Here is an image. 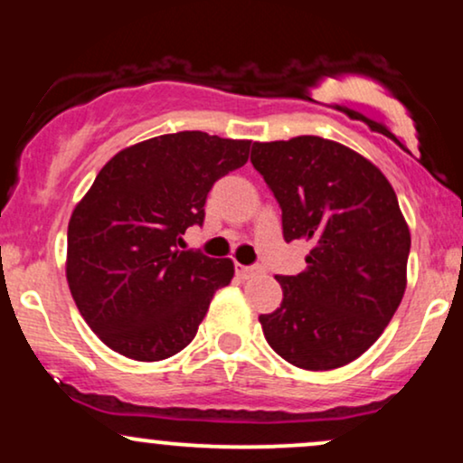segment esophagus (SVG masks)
I'll return each instance as SVG.
<instances>
[{
  "mask_svg": "<svg viewBox=\"0 0 463 463\" xmlns=\"http://www.w3.org/2000/svg\"><path fill=\"white\" fill-rule=\"evenodd\" d=\"M237 274L241 279H252V276L259 274V268H248V265H237Z\"/></svg>",
  "mask_w": 463,
  "mask_h": 463,
  "instance_id": "1",
  "label": "esophagus"
}]
</instances>
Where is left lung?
<instances>
[{"label":"left lung","mask_w":463,"mask_h":463,"mask_svg":"<svg viewBox=\"0 0 463 463\" xmlns=\"http://www.w3.org/2000/svg\"><path fill=\"white\" fill-rule=\"evenodd\" d=\"M250 161L283 209L285 241L311 243L300 274L276 276L283 300L259 316L265 339L296 368H342L405 294L411 235L394 189L359 152L316 135L254 141Z\"/></svg>","instance_id":"obj_1"}]
</instances>
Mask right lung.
Wrapping results in <instances>:
<instances>
[{"label": "right lung", "mask_w": 463, "mask_h": 463, "mask_svg": "<svg viewBox=\"0 0 463 463\" xmlns=\"http://www.w3.org/2000/svg\"><path fill=\"white\" fill-rule=\"evenodd\" d=\"M248 139L200 130L124 147L99 169L67 231V283L80 316L115 353L161 361L198 333L231 259L184 252L217 178L246 165Z\"/></svg>", "instance_id": "obj_1"}]
</instances>
